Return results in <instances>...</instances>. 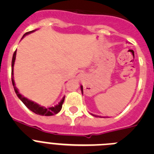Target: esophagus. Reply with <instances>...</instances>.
Masks as SVG:
<instances>
[{
  "label": "esophagus",
  "instance_id": "1",
  "mask_svg": "<svg viewBox=\"0 0 154 154\" xmlns=\"http://www.w3.org/2000/svg\"><path fill=\"white\" fill-rule=\"evenodd\" d=\"M78 77H79V78H81V77H82V75H79Z\"/></svg>",
  "mask_w": 154,
  "mask_h": 154
}]
</instances>
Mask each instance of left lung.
I'll list each match as a JSON object with an SVG mask.
<instances>
[{"instance_id": "1", "label": "left lung", "mask_w": 154, "mask_h": 154, "mask_svg": "<svg viewBox=\"0 0 154 154\" xmlns=\"http://www.w3.org/2000/svg\"><path fill=\"white\" fill-rule=\"evenodd\" d=\"M81 91H82V93L83 94V88H82V85H81ZM92 116H95V115H92Z\"/></svg>"}]
</instances>
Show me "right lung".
Here are the masks:
<instances>
[{
  "label": "right lung",
  "mask_w": 154,
  "mask_h": 154,
  "mask_svg": "<svg viewBox=\"0 0 154 154\" xmlns=\"http://www.w3.org/2000/svg\"><path fill=\"white\" fill-rule=\"evenodd\" d=\"M35 31H29V32H27V33L24 34L23 35V38H24L25 35H28V34L31 33V32H33ZM15 58H16V51H14L13 55V58H12V62H11V81H12V84H13L14 89V91H15V93L17 94V97L19 99H21V102L24 103L28 109H29L31 111H32L35 113L38 114V115L40 116H53L55 115V114H57L58 112H60V110L62 109V104L64 103V100H65V96L62 98V99L61 100L58 104L55 105V106H51V107H44L40 105H38V103H35V102L31 101V100H29L27 98L24 97L22 95L19 93L18 89L16 88L15 86V83H14V62H15Z\"/></svg>",
  "instance_id": "right-lung-1"
}]
</instances>
